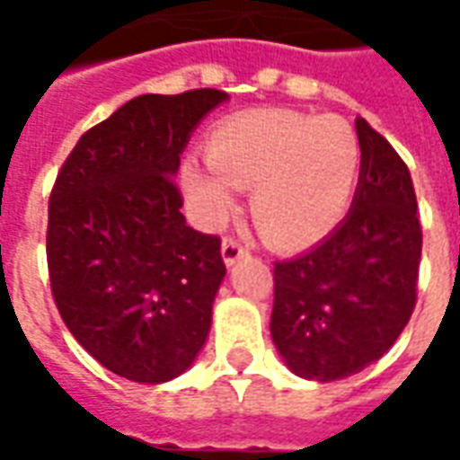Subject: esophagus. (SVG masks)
I'll return each instance as SVG.
<instances>
[{
  "mask_svg": "<svg viewBox=\"0 0 460 460\" xmlns=\"http://www.w3.org/2000/svg\"><path fill=\"white\" fill-rule=\"evenodd\" d=\"M221 256H224L226 266H234L241 256H246V246L236 236H226V239L221 241Z\"/></svg>",
  "mask_w": 460,
  "mask_h": 460,
  "instance_id": "34e87169",
  "label": "esophagus"
}]
</instances>
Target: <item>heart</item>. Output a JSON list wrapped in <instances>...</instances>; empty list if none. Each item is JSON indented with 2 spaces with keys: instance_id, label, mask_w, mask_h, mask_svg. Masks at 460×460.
Returning a JSON list of instances; mask_svg holds the SVG:
<instances>
[{
  "instance_id": "b5f03b06",
  "label": "heart",
  "mask_w": 460,
  "mask_h": 460,
  "mask_svg": "<svg viewBox=\"0 0 460 460\" xmlns=\"http://www.w3.org/2000/svg\"><path fill=\"white\" fill-rule=\"evenodd\" d=\"M209 167L190 162L184 190L201 221L221 224L234 190H251V217L279 249H305L345 217L362 147L355 128L335 113L261 108L221 120L207 137Z\"/></svg>"
}]
</instances>
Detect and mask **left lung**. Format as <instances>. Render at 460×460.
<instances>
[{
    "instance_id": "obj_1",
    "label": "left lung",
    "mask_w": 460,
    "mask_h": 460,
    "mask_svg": "<svg viewBox=\"0 0 460 460\" xmlns=\"http://www.w3.org/2000/svg\"><path fill=\"white\" fill-rule=\"evenodd\" d=\"M362 147L349 214L303 256L273 263L270 335L296 375L332 382L365 369L416 305L421 221L404 160L357 120Z\"/></svg>"
}]
</instances>
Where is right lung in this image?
<instances>
[{
  "label": "right lung",
  "mask_w": 460,
  "mask_h": 460,
  "mask_svg": "<svg viewBox=\"0 0 460 460\" xmlns=\"http://www.w3.org/2000/svg\"><path fill=\"white\" fill-rule=\"evenodd\" d=\"M221 101L217 88L132 98L81 135L49 197L56 308L88 355L132 382L180 376L209 335L221 239L187 226L174 174Z\"/></svg>",
  "instance_id": "1"
}]
</instances>
